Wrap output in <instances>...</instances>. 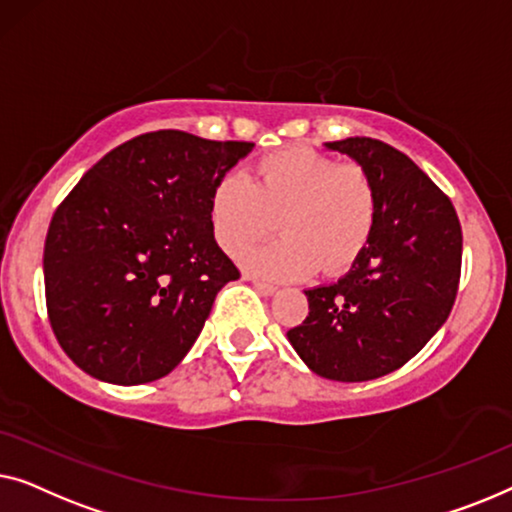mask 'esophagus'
I'll use <instances>...</instances> for the list:
<instances>
[{"instance_id":"obj_1","label":"esophagus","mask_w":512,"mask_h":512,"mask_svg":"<svg viewBox=\"0 0 512 512\" xmlns=\"http://www.w3.org/2000/svg\"><path fill=\"white\" fill-rule=\"evenodd\" d=\"M248 280H253V287H255V290H257L259 294H264V297H271V294H276V292H278V287H276V285L262 283V280H255V278H248Z\"/></svg>"}]
</instances>
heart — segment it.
I'll list each match as a JSON object with an SVG mask.
<instances>
[{
  "mask_svg": "<svg viewBox=\"0 0 512 512\" xmlns=\"http://www.w3.org/2000/svg\"><path fill=\"white\" fill-rule=\"evenodd\" d=\"M257 181L229 171L211 192L218 246L239 257L283 229V239L246 255V266L273 280L348 271L369 246L378 220V190L366 167L292 146L259 157Z\"/></svg>",
  "mask_w": 512,
  "mask_h": 512,
  "instance_id": "1",
  "label": "heart"
}]
</instances>
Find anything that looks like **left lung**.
<instances>
[{
  "label": "left lung",
  "mask_w": 512,
  "mask_h": 512,
  "mask_svg": "<svg viewBox=\"0 0 512 512\" xmlns=\"http://www.w3.org/2000/svg\"><path fill=\"white\" fill-rule=\"evenodd\" d=\"M325 146L369 171L378 220L338 283L306 290L308 315L287 338L318 376L362 383L401 369L448 320L462 276V225L448 194L401 150L369 136Z\"/></svg>",
  "instance_id": "left-lung-1"
}]
</instances>
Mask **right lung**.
Wrapping results in <instances>:
<instances>
[{"label":"right lung","instance_id":"right-lung-1","mask_svg":"<svg viewBox=\"0 0 512 512\" xmlns=\"http://www.w3.org/2000/svg\"><path fill=\"white\" fill-rule=\"evenodd\" d=\"M253 146L148 132L106 153L64 197L43 280L50 327L78 369L141 385L181 364L215 294L241 276L215 243L211 192Z\"/></svg>","mask_w":512,"mask_h":512}]
</instances>
